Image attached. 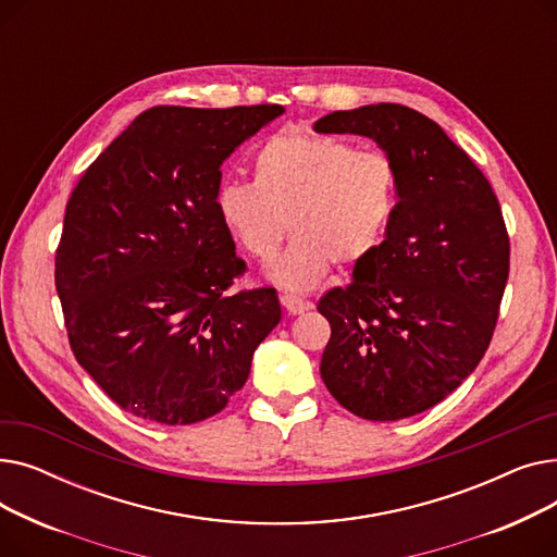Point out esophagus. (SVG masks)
<instances>
[{
	"instance_id": "34e87169",
	"label": "esophagus",
	"mask_w": 557,
	"mask_h": 557,
	"mask_svg": "<svg viewBox=\"0 0 557 557\" xmlns=\"http://www.w3.org/2000/svg\"><path fill=\"white\" fill-rule=\"evenodd\" d=\"M280 302H282V307H284L290 315L305 313V311L311 307L307 300H302V298H298V296H290V294H282V296H280Z\"/></svg>"
}]
</instances>
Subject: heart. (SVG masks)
Instances as JSON below:
<instances>
[{
  "label": "heart",
  "instance_id": "obj_1",
  "mask_svg": "<svg viewBox=\"0 0 557 557\" xmlns=\"http://www.w3.org/2000/svg\"><path fill=\"white\" fill-rule=\"evenodd\" d=\"M399 202V171L384 151H359L336 135L284 131L259 146L252 183L216 191L225 230L269 263L294 237L273 277L294 290L315 286L330 263L355 267L384 244Z\"/></svg>",
  "mask_w": 557,
  "mask_h": 557
}]
</instances>
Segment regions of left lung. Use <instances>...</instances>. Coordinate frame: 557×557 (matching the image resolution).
Returning a JSON list of instances; mask_svg holds the SVG:
<instances>
[{"mask_svg": "<svg viewBox=\"0 0 557 557\" xmlns=\"http://www.w3.org/2000/svg\"><path fill=\"white\" fill-rule=\"evenodd\" d=\"M313 131L370 137L399 171L384 244L318 302L332 325L320 374L363 420L418 416L474 372L492 341L510 271L499 198L472 158L413 108L338 110Z\"/></svg>", "mask_w": 557, "mask_h": 557, "instance_id": "8db88e82", "label": "left lung"}]
</instances>
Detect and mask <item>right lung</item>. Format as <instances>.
Here are the masks:
<instances>
[{
  "label": "right lung",
  "instance_id": "obj_1",
  "mask_svg": "<svg viewBox=\"0 0 557 557\" xmlns=\"http://www.w3.org/2000/svg\"><path fill=\"white\" fill-rule=\"evenodd\" d=\"M282 106L144 110L76 183L55 290L76 361L158 424L221 413L280 323L273 286L225 294L246 261L219 219L221 164Z\"/></svg>",
  "mask_w": 557,
  "mask_h": 557
}]
</instances>
